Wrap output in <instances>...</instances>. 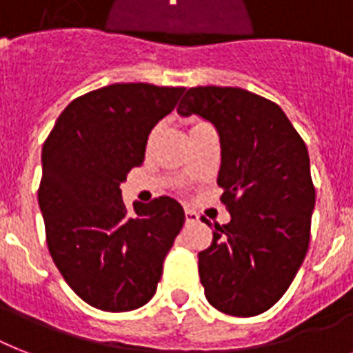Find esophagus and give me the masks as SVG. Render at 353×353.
I'll list each match as a JSON object with an SVG mask.
<instances>
[{
	"label": "esophagus",
	"instance_id": "34e87169",
	"mask_svg": "<svg viewBox=\"0 0 353 353\" xmlns=\"http://www.w3.org/2000/svg\"><path fill=\"white\" fill-rule=\"evenodd\" d=\"M185 219H186V223H188V225H194V223L199 221V214H196V212L190 210V208H186Z\"/></svg>",
	"mask_w": 353,
	"mask_h": 353
}]
</instances>
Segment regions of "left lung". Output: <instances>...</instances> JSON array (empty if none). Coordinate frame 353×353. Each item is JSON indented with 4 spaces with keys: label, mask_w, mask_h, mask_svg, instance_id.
<instances>
[{
    "label": "left lung",
    "mask_w": 353,
    "mask_h": 353,
    "mask_svg": "<svg viewBox=\"0 0 353 353\" xmlns=\"http://www.w3.org/2000/svg\"><path fill=\"white\" fill-rule=\"evenodd\" d=\"M177 114L210 121L221 141L217 185L230 223L214 225L197 256L206 299L228 316L263 314L288 290L310 243L316 188L305 141L276 103L245 88H188Z\"/></svg>",
    "instance_id": "left-lung-1"
}]
</instances>
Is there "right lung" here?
Masks as SVG:
<instances>
[{
  "mask_svg": "<svg viewBox=\"0 0 353 353\" xmlns=\"http://www.w3.org/2000/svg\"><path fill=\"white\" fill-rule=\"evenodd\" d=\"M183 92L150 83L97 88L61 112L43 145L37 201L48 252L68 286L94 308L147 305L185 225L176 199L136 201L130 212L119 188L145 159L152 128Z\"/></svg>",
  "mask_w": 353,
  "mask_h": 353,
  "instance_id": "1",
  "label": "right lung"
}]
</instances>
